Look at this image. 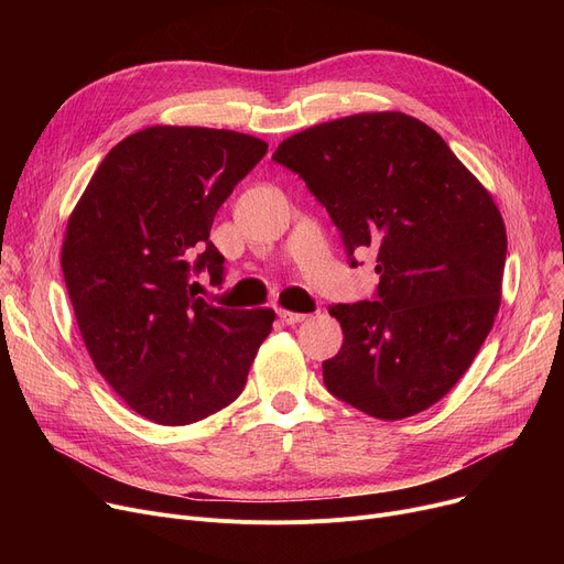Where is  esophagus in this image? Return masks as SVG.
<instances>
[{
	"label": "esophagus",
	"mask_w": 564,
	"mask_h": 564,
	"mask_svg": "<svg viewBox=\"0 0 564 564\" xmlns=\"http://www.w3.org/2000/svg\"><path fill=\"white\" fill-rule=\"evenodd\" d=\"M279 317H281L285 324H297V322H304V319H306L304 313H292V311H285V308H279Z\"/></svg>",
	"instance_id": "34e87169"
}]
</instances>
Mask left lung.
I'll return each mask as SVG.
<instances>
[{
    "label": "left lung",
    "mask_w": 564,
    "mask_h": 564,
    "mask_svg": "<svg viewBox=\"0 0 564 564\" xmlns=\"http://www.w3.org/2000/svg\"><path fill=\"white\" fill-rule=\"evenodd\" d=\"M274 160L304 177L343 232L372 249L377 300L336 304L343 347L327 389L372 419L436 404L476 359L500 306L508 232L487 187L430 126L364 111L283 139Z\"/></svg>",
    "instance_id": "8db88e82"
}]
</instances>
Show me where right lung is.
<instances>
[{
    "label": "right lung",
    "mask_w": 564,
    "mask_h": 564,
    "mask_svg": "<svg viewBox=\"0 0 564 564\" xmlns=\"http://www.w3.org/2000/svg\"><path fill=\"white\" fill-rule=\"evenodd\" d=\"M264 153L232 130L145 128L111 148L68 217L62 270L88 357L158 425L228 406L272 332V308L213 306L192 283L205 267L221 281L215 215Z\"/></svg>",
    "instance_id": "obj_1"
}]
</instances>
